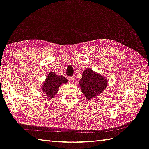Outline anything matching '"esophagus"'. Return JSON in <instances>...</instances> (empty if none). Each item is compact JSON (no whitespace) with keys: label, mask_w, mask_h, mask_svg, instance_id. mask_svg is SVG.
Here are the masks:
<instances>
[{"label":"esophagus","mask_w":149,"mask_h":149,"mask_svg":"<svg viewBox=\"0 0 149 149\" xmlns=\"http://www.w3.org/2000/svg\"><path fill=\"white\" fill-rule=\"evenodd\" d=\"M68 79H69V81L70 83H73L74 81V78L73 76H71V77L68 78Z\"/></svg>","instance_id":"esophagus-1"}]
</instances>
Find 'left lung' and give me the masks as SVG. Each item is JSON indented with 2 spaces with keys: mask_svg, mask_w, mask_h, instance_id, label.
Segmentation results:
<instances>
[{
  "mask_svg": "<svg viewBox=\"0 0 149 149\" xmlns=\"http://www.w3.org/2000/svg\"><path fill=\"white\" fill-rule=\"evenodd\" d=\"M79 86L81 87L82 93L88 100L98 96L105 90L107 81L98 73H96L90 68L83 71L82 78L79 79Z\"/></svg>",
  "mask_w": 149,
  "mask_h": 149,
  "instance_id": "obj_1",
  "label": "left lung"
}]
</instances>
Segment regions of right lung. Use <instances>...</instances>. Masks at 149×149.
Returning a JSON list of instances; mask_svg holds the SVG:
<instances>
[{
  "label": "right lung",
  "mask_w": 149,
  "mask_h": 149,
  "mask_svg": "<svg viewBox=\"0 0 149 149\" xmlns=\"http://www.w3.org/2000/svg\"><path fill=\"white\" fill-rule=\"evenodd\" d=\"M67 82V79L63 76H58L53 72L47 75L43 86H42V90L48 97L53 98L56 93H57L60 85Z\"/></svg>",
  "instance_id": "right-lung-1"
}]
</instances>
